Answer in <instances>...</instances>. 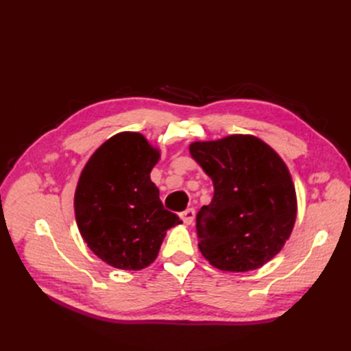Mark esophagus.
<instances>
[{
    "instance_id": "1",
    "label": "esophagus",
    "mask_w": 351,
    "mask_h": 351,
    "mask_svg": "<svg viewBox=\"0 0 351 351\" xmlns=\"http://www.w3.org/2000/svg\"><path fill=\"white\" fill-rule=\"evenodd\" d=\"M195 215H196L195 209L193 208H189L184 212H182V214H180V218L183 219V222H184L186 226H190L195 221Z\"/></svg>"
}]
</instances>
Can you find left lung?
<instances>
[{
  "label": "left lung",
  "instance_id": "1",
  "mask_svg": "<svg viewBox=\"0 0 351 351\" xmlns=\"http://www.w3.org/2000/svg\"><path fill=\"white\" fill-rule=\"evenodd\" d=\"M189 149L214 183V197L196 215L204 258L228 272L263 267L295 222V189L285 162L252 134L193 142Z\"/></svg>",
  "mask_w": 351,
  "mask_h": 351
}]
</instances>
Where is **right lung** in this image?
Here are the masks:
<instances>
[{"label": "right lung", "instance_id": "add662e5", "mask_svg": "<svg viewBox=\"0 0 351 351\" xmlns=\"http://www.w3.org/2000/svg\"><path fill=\"white\" fill-rule=\"evenodd\" d=\"M159 151L134 132L104 142L84 165L74 214L88 247L105 263L143 269L156 259L167 230L182 224L164 208L151 171Z\"/></svg>", "mask_w": 351, "mask_h": 351}]
</instances>
